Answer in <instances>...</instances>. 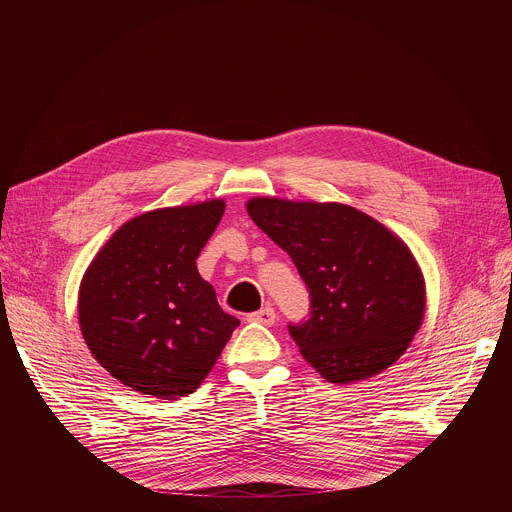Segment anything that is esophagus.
Segmentation results:
<instances>
[{
  "instance_id": "34e87169",
  "label": "esophagus",
  "mask_w": 512,
  "mask_h": 512,
  "mask_svg": "<svg viewBox=\"0 0 512 512\" xmlns=\"http://www.w3.org/2000/svg\"><path fill=\"white\" fill-rule=\"evenodd\" d=\"M275 318H277V314H275V310L271 306H265V308H261V310H257V312L247 316L249 322H257V324H265V326H271L275 322Z\"/></svg>"
}]
</instances>
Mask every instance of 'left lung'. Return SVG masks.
Listing matches in <instances>:
<instances>
[{
	"label": "left lung",
	"mask_w": 512,
	"mask_h": 512,
	"mask_svg": "<svg viewBox=\"0 0 512 512\" xmlns=\"http://www.w3.org/2000/svg\"><path fill=\"white\" fill-rule=\"evenodd\" d=\"M247 212L308 287L310 316L287 330L312 367L330 383L391 367L425 310L423 277L407 245L338 202L253 198Z\"/></svg>",
	"instance_id": "obj_1"
}]
</instances>
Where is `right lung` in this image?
Returning <instances> with one entry per match:
<instances>
[{
	"label": "right lung",
	"instance_id": "obj_1",
	"mask_svg": "<svg viewBox=\"0 0 512 512\" xmlns=\"http://www.w3.org/2000/svg\"><path fill=\"white\" fill-rule=\"evenodd\" d=\"M223 212V200H208L135 216L83 277V338L101 367L137 393H194L239 326L196 269Z\"/></svg>",
	"mask_w": 512,
	"mask_h": 512
}]
</instances>
